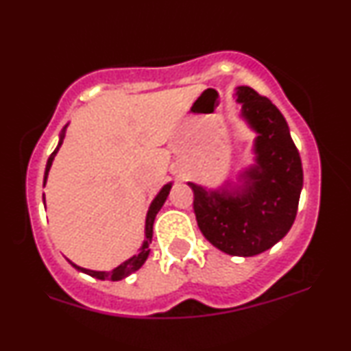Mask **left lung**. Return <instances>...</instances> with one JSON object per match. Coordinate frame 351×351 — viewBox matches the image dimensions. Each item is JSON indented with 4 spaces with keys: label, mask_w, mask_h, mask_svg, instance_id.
Here are the masks:
<instances>
[{
    "label": "left lung",
    "mask_w": 351,
    "mask_h": 351,
    "mask_svg": "<svg viewBox=\"0 0 351 351\" xmlns=\"http://www.w3.org/2000/svg\"><path fill=\"white\" fill-rule=\"evenodd\" d=\"M241 115L257 132L256 165L245 170L243 186L208 191L188 183L203 236L231 256H256L289 232L297 216L304 171L299 150L280 110L247 86L237 87Z\"/></svg>",
    "instance_id": "obj_1"
}]
</instances>
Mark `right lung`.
Instances as JSON below:
<instances>
[{
    "mask_svg": "<svg viewBox=\"0 0 351 351\" xmlns=\"http://www.w3.org/2000/svg\"><path fill=\"white\" fill-rule=\"evenodd\" d=\"M64 130H66V128H64ZM64 130H62V134H60V140H59V143H58V148H56V150L51 153L49 160H47L46 173H44V184H46L47 175H49L52 160H54L56 153H58V150L60 148V145H62ZM170 189H171V183L165 184V186L162 188V191H160L158 195H156V198L153 199V203L150 204V209H148V213H147V221H145V243H143L142 249H140L138 254H135L134 257H130V259H128V261H125V263H122V264L119 265V267H115L114 271H110V272L90 271V269H84V267H79V265L72 264L71 261H69V263L74 265V267L77 269V271L86 272V274H88V276L95 277V279H100V280H122V279H125V277L130 276V274H134L135 271H138V269L143 265L145 261H147L148 254H150V249H148V245H150L152 237H153V223H155V216H156V213H158L160 209H162L165 201H167Z\"/></svg>",
    "mask_w": 351,
    "mask_h": 351,
    "instance_id": "right-lung-1",
    "label": "right lung"
}]
</instances>
